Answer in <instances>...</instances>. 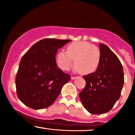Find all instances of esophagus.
<instances>
[{
	"label": "esophagus",
	"mask_w": 135,
	"mask_h": 135,
	"mask_svg": "<svg viewBox=\"0 0 135 135\" xmlns=\"http://www.w3.org/2000/svg\"><path fill=\"white\" fill-rule=\"evenodd\" d=\"M76 78H77V76H75V77H74V76H72V77H71V79H72V80H74V79H75Z\"/></svg>",
	"instance_id": "34e87169"
}]
</instances>
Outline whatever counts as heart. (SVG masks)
Segmentation results:
<instances>
[{"mask_svg": "<svg viewBox=\"0 0 135 135\" xmlns=\"http://www.w3.org/2000/svg\"><path fill=\"white\" fill-rule=\"evenodd\" d=\"M74 61L75 69L83 74H90L98 69L101 60V51L97 46L84 41L74 42L60 51L57 55V63L61 69L68 70Z\"/></svg>", "mask_w": 135, "mask_h": 135, "instance_id": "b5f03b06", "label": "heart"}]
</instances>
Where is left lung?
<instances>
[{"label": "left lung", "instance_id": "8db88e82", "mask_svg": "<svg viewBox=\"0 0 135 135\" xmlns=\"http://www.w3.org/2000/svg\"><path fill=\"white\" fill-rule=\"evenodd\" d=\"M101 60L96 72L83 76L86 86L79 93L84 108L92 114H101L112 109L120 96L124 72L117 56L106 45L99 44Z\"/></svg>", "mask_w": 135, "mask_h": 135}]
</instances>
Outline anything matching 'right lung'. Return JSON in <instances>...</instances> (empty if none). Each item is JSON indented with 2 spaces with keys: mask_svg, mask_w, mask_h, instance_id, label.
I'll list each match as a JSON object with an SVG mask.
<instances>
[{
  "mask_svg": "<svg viewBox=\"0 0 135 135\" xmlns=\"http://www.w3.org/2000/svg\"><path fill=\"white\" fill-rule=\"evenodd\" d=\"M70 40L45 38L33 44L23 55L16 77L18 98L35 110L47 108L58 97L70 75L57 66L58 49Z\"/></svg>",
  "mask_w": 135,
  "mask_h": 135,
  "instance_id": "obj_1",
  "label": "right lung"
}]
</instances>
